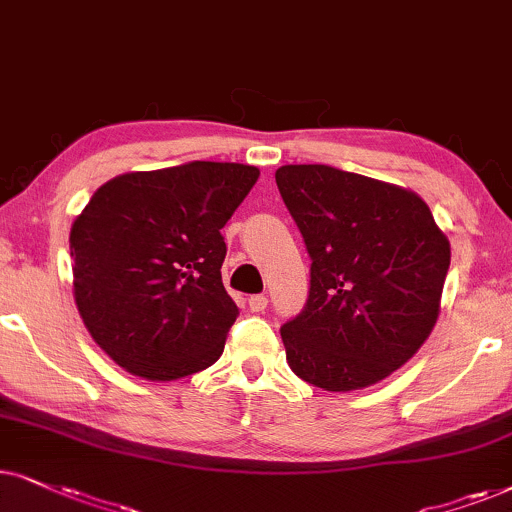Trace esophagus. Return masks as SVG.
Returning a JSON list of instances; mask_svg holds the SVG:
<instances>
[{
	"label": "esophagus",
	"instance_id": "34e87169",
	"mask_svg": "<svg viewBox=\"0 0 512 512\" xmlns=\"http://www.w3.org/2000/svg\"><path fill=\"white\" fill-rule=\"evenodd\" d=\"M248 306H250L252 313H262L264 309H267V297H264V295H252L248 299Z\"/></svg>",
	"mask_w": 512,
	"mask_h": 512
}]
</instances>
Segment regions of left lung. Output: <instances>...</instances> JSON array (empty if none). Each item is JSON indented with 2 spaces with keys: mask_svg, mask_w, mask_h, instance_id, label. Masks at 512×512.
<instances>
[{
  "mask_svg": "<svg viewBox=\"0 0 512 512\" xmlns=\"http://www.w3.org/2000/svg\"><path fill=\"white\" fill-rule=\"evenodd\" d=\"M276 185L311 257L309 299L281 327L292 372L325 391L377 384L431 335L447 236L410 189L349 170L281 166Z\"/></svg>",
  "mask_w": 512,
  "mask_h": 512,
  "instance_id": "left-lung-1",
  "label": "left lung"
}]
</instances>
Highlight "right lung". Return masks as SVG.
Listing matches in <instances>:
<instances>
[{"label":"right lung","instance_id":"right-lung-1","mask_svg":"<svg viewBox=\"0 0 512 512\" xmlns=\"http://www.w3.org/2000/svg\"><path fill=\"white\" fill-rule=\"evenodd\" d=\"M257 177L243 163L189 161L91 196L70 231L74 302L114 363L173 381L222 356L238 306L222 285L220 229Z\"/></svg>","mask_w":512,"mask_h":512}]
</instances>
